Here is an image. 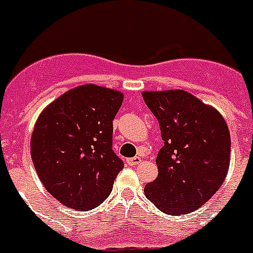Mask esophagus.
Wrapping results in <instances>:
<instances>
[{
    "label": "esophagus",
    "mask_w": 253,
    "mask_h": 253,
    "mask_svg": "<svg viewBox=\"0 0 253 253\" xmlns=\"http://www.w3.org/2000/svg\"><path fill=\"white\" fill-rule=\"evenodd\" d=\"M128 165L129 166H137V165H139L140 162H142V160H140V157H133V158H128Z\"/></svg>",
    "instance_id": "34e87169"
}]
</instances>
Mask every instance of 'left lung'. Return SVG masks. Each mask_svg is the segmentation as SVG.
I'll return each mask as SVG.
<instances>
[{"label": "left lung", "instance_id": "1", "mask_svg": "<svg viewBox=\"0 0 253 253\" xmlns=\"http://www.w3.org/2000/svg\"><path fill=\"white\" fill-rule=\"evenodd\" d=\"M165 146L157 154L158 176L144 187L169 215L191 213L219 190L231 161V134L223 116L182 90L146 91Z\"/></svg>", "mask_w": 253, "mask_h": 253}]
</instances>
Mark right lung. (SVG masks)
Here are the masks:
<instances>
[{
    "mask_svg": "<svg viewBox=\"0 0 253 253\" xmlns=\"http://www.w3.org/2000/svg\"><path fill=\"white\" fill-rule=\"evenodd\" d=\"M123 93L96 84L69 90L45 107L31 135L44 187L66 207L90 210L110 195L124 163L113 151V120Z\"/></svg>",
    "mask_w": 253,
    "mask_h": 253,
    "instance_id": "obj_1",
    "label": "right lung"
}]
</instances>
